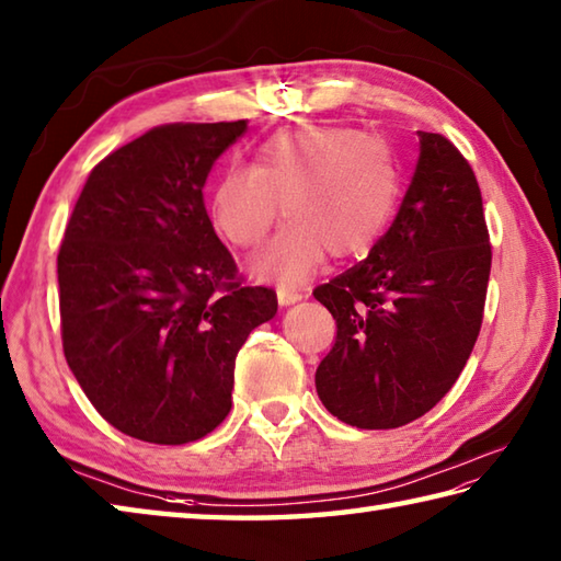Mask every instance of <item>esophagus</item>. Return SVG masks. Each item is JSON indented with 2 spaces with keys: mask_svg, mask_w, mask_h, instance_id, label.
Listing matches in <instances>:
<instances>
[{
  "mask_svg": "<svg viewBox=\"0 0 561 561\" xmlns=\"http://www.w3.org/2000/svg\"><path fill=\"white\" fill-rule=\"evenodd\" d=\"M277 299L282 307H289V304H297L304 299V294L297 291V289H289V287H279L277 289Z\"/></svg>",
  "mask_w": 561,
  "mask_h": 561,
  "instance_id": "esophagus-1",
  "label": "esophagus"
}]
</instances>
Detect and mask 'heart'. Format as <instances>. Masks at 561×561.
<instances>
[{"label": "heart", "instance_id": "b5f03b06", "mask_svg": "<svg viewBox=\"0 0 561 561\" xmlns=\"http://www.w3.org/2000/svg\"><path fill=\"white\" fill-rule=\"evenodd\" d=\"M400 198V167L385 139L353 127L279 131L254 149L252 167H230L210 191V220L230 245L252 250L279 216L277 238L254 272L297 284L325 254L363 257L382 238Z\"/></svg>", "mask_w": 561, "mask_h": 561}]
</instances>
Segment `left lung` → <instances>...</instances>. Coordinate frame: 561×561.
I'll list each match as a JSON object with an SVG mask.
<instances>
[{"mask_svg":"<svg viewBox=\"0 0 561 561\" xmlns=\"http://www.w3.org/2000/svg\"><path fill=\"white\" fill-rule=\"evenodd\" d=\"M420 161L368 257L313 289L335 319L316 370L325 410L358 430H397L451 390L481 333L491 236L471 164L444 135Z\"/></svg>","mask_w":561,"mask_h":561,"instance_id":"left-lung-1","label":"left lung"}]
</instances>
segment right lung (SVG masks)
Returning <instances> with one entry per match:
<instances>
[{"mask_svg": "<svg viewBox=\"0 0 561 561\" xmlns=\"http://www.w3.org/2000/svg\"><path fill=\"white\" fill-rule=\"evenodd\" d=\"M248 129L151 127L93 167L58 250L68 368L115 430L203 439L232 407L236 358L277 294L245 282L203 206V183Z\"/></svg>", "mask_w": 561, "mask_h": 561, "instance_id": "right-lung-1", "label": "right lung"}]
</instances>
